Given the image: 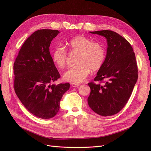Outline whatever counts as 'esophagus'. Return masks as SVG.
I'll list each match as a JSON object with an SVG mask.
<instances>
[{
    "label": "esophagus",
    "instance_id": "esophagus-1",
    "mask_svg": "<svg viewBox=\"0 0 151 151\" xmlns=\"http://www.w3.org/2000/svg\"><path fill=\"white\" fill-rule=\"evenodd\" d=\"M81 85L80 84H71V86L73 87V88H78V87H80Z\"/></svg>",
    "mask_w": 151,
    "mask_h": 151
}]
</instances>
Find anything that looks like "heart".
<instances>
[{
	"label": "heart",
	"mask_w": 151,
	"mask_h": 151,
	"mask_svg": "<svg viewBox=\"0 0 151 151\" xmlns=\"http://www.w3.org/2000/svg\"><path fill=\"white\" fill-rule=\"evenodd\" d=\"M69 52L77 54L76 66L70 68L63 74V80L73 84L80 83L92 71L99 70L104 65L106 59V50L100 43L84 36H77L67 42ZM52 59L60 68H65L68 60V55L64 47L58 46L55 47Z\"/></svg>",
	"instance_id": "1"
}]
</instances>
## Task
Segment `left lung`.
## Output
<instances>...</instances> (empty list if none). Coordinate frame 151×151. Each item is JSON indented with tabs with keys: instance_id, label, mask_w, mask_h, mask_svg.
<instances>
[{
	"instance_id": "obj_1",
	"label": "left lung",
	"mask_w": 151,
	"mask_h": 151,
	"mask_svg": "<svg viewBox=\"0 0 151 151\" xmlns=\"http://www.w3.org/2000/svg\"><path fill=\"white\" fill-rule=\"evenodd\" d=\"M89 32L105 37L108 47L104 64L94 78L95 81L103 84L88 83L91 88L88 105L100 116H112L126 105L137 81L135 54L130 43L114 31Z\"/></svg>"
}]
</instances>
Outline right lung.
I'll list each match as a JSON object with an SVG mask.
<instances>
[{
    "instance_id": "add662e5",
    "label": "right lung",
    "mask_w": 151,
    "mask_h": 151,
    "mask_svg": "<svg viewBox=\"0 0 151 151\" xmlns=\"http://www.w3.org/2000/svg\"><path fill=\"white\" fill-rule=\"evenodd\" d=\"M60 32L35 31L22 45L14 62V89L22 105L33 115L47 119L56 115L70 84H51L60 78L50 52L52 39Z\"/></svg>"
}]
</instances>
